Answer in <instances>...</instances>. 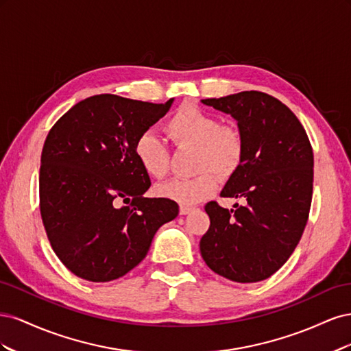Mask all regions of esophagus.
Listing matches in <instances>:
<instances>
[{"mask_svg": "<svg viewBox=\"0 0 351 351\" xmlns=\"http://www.w3.org/2000/svg\"><path fill=\"white\" fill-rule=\"evenodd\" d=\"M192 210H193V208H190V206H180V215H187Z\"/></svg>", "mask_w": 351, "mask_h": 351, "instance_id": "1", "label": "esophagus"}]
</instances>
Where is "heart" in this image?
Instances as JSON below:
<instances>
[{
	"mask_svg": "<svg viewBox=\"0 0 351 351\" xmlns=\"http://www.w3.org/2000/svg\"><path fill=\"white\" fill-rule=\"evenodd\" d=\"M165 132L176 146H195V169L202 171L193 178H174L156 187L159 196L178 205L190 206L208 199L218 189L215 173L230 177L241 164L244 141L240 130L219 124L217 117L196 105H182L165 123ZM134 156L147 176L162 178L168 173V149L152 130L137 137Z\"/></svg>",
	"mask_w": 351,
	"mask_h": 351,
	"instance_id": "b5f03b06",
	"label": "heart"
}]
</instances>
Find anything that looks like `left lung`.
I'll use <instances>...</instances> for the list:
<instances>
[{
	"label": "left lung",
	"mask_w": 351,
	"mask_h": 351,
	"mask_svg": "<svg viewBox=\"0 0 351 351\" xmlns=\"http://www.w3.org/2000/svg\"><path fill=\"white\" fill-rule=\"evenodd\" d=\"M202 102L237 121L244 154L221 196L243 199L244 204L230 210L217 202L206 204L210 226L200 239V254L227 280H267L289 261L309 218V137L293 111L268 93L246 90Z\"/></svg>",
	"instance_id": "left-lung-1"
}]
</instances>
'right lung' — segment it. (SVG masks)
<instances>
[{"label": "right lung", "instance_id": "right-lung-1", "mask_svg": "<svg viewBox=\"0 0 351 351\" xmlns=\"http://www.w3.org/2000/svg\"><path fill=\"white\" fill-rule=\"evenodd\" d=\"M173 101L95 95L49 130L40 156V217L52 250L79 278L123 277L145 259L158 228L178 215L176 202L143 196L151 178L134 156L137 137Z\"/></svg>", "mask_w": 351, "mask_h": 351}]
</instances>
